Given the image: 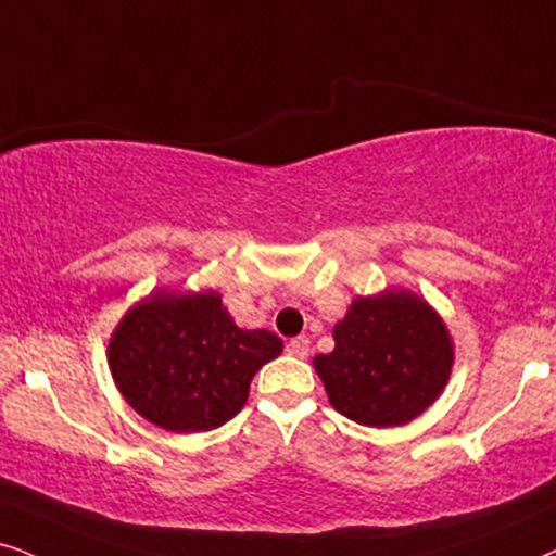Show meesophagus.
Masks as SVG:
<instances>
[{"instance_id":"esophagus-1","label":"esophagus","mask_w":556,"mask_h":556,"mask_svg":"<svg viewBox=\"0 0 556 556\" xmlns=\"http://www.w3.org/2000/svg\"><path fill=\"white\" fill-rule=\"evenodd\" d=\"M308 340L306 337H295V340H288V344H286V352L288 355H293V357H299V359H304V357H308Z\"/></svg>"}]
</instances>
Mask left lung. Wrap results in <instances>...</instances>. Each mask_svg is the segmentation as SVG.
Returning a JSON list of instances; mask_svg holds the SVG:
<instances>
[{
  "mask_svg": "<svg viewBox=\"0 0 556 556\" xmlns=\"http://www.w3.org/2000/svg\"><path fill=\"white\" fill-rule=\"evenodd\" d=\"M334 350L314 357L329 403L363 427H403L450 383L454 342L442 316L408 288L357 295L334 324Z\"/></svg>",
  "mask_w": 556,
  "mask_h": 556,
  "instance_id": "8db88e82",
  "label": "left lung"
}]
</instances>
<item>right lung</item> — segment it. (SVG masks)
Instances as JSON below:
<instances>
[{
  "label": "right lung",
  "mask_w": 556,
  "mask_h": 556,
  "mask_svg": "<svg viewBox=\"0 0 556 556\" xmlns=\"http://www.w3.org/2000/svg\"><path fill=\"white\" fill-rule=\"evenodd\" d=\"M280 352L273 331L237 327L216 291L157 288L122 316L106 359L142 419L197 434L240 414L250 380Z\"/></svg>",
  "instance_id": "right-lung-1"
}]
</instances>
